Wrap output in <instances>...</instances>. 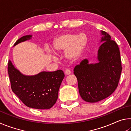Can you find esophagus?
Returning a JSON list of instances; mask_svg holds the SVG:
<instances>
[{
    "mask_svg": "<svg viewBox=\"0 0 131 131\" xmlns=\"http://www.w3.org/2000/svg\"><path fill=\"white\" fill-rule=\"evenodd\" d=\"M70 73H71V72H70V71L69 70L67 69V70H65V75H69Z\"/></svg>",
    "mask_w": 131,
    "mask_h": 131,
    "instance_id": "esophagus-1",
    "label": "esophagus"
}]
</instances>
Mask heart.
Returning a JSON list of instances; mask_svg holds the SVG:
<instances>
[{
  "instance_id": "1",
  "label": "heart",
  "mask_w": 131,
  "mask_h": 131,
  "mask_svg": "<svg viewBox=\"0 0 131 131\" xmlns=\"http://www.w3.org/2000/svg\"><path fill=\"white\" fill-rule=\"evenodd\" d=\"M88 43V37L85 33H66L53 40L52 50L56 54L65 51L66 60L74 62L81 57Z\"/></svg>"
}]
</instances>
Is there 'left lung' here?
I'll return each instance as SVG.
<instances>
[{
  "mask_svg": "<svg viewBox=\"0 0 131 131\" xmlns=\"http://www.w3.org/2000/svg\"><path fill=\"white\" fill-rule=\"evenodd\" d=\"M101 45L96 63L85 59L74 68L79 94L84 101L95 103L109 96L118 86L122 67L119 48L106 32L101 31Z\"/></svg>",
  "mask_w": 131,
  "mask_h": 131,
  "instance_id": "left-lung-1",
  "label": "left lung"
}]
</instances>
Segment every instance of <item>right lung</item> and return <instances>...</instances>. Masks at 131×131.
<instances>
[{
  "instance_id": "1",
  "label": "right lung",
  "mask_w": 131,
  "mask_h": 131,
  "mask_svg": "<svg viewBox=\"0 0 131 131\" xmlns=\"http://www.w3.org/2000/svg\"><path fill=\"white\" fill-rule=\"evenodd\" d=\"M32 35L24 36L15 42L19 43L32 39ZM8 73L13 92L29 107L48 109L56 103L58 91L65 77L62 70L41 72L28 76L22 73L8 61Z\"/></svg>"
}]
</instances>
